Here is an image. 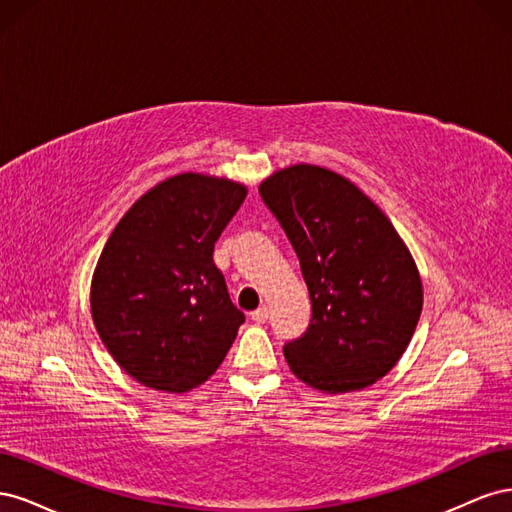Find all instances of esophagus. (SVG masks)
I'll return each mask as SVG.
<instances>
[{"label": "esophagus", "instance_id": "34e87169", "mask_svg": "<svg viewBox=\"0 0 512 512\" xmlns=\"http://www.w3.org/2000/svg\"><path fill=\"white\" fill-rule=\"evenodd\" d=\"M252 320L258 322V324H265L269 320V307L267 305H260L258 309H254Z\"/></svg>", "mask_w": 512, "mask_h": 512}]
</instances>
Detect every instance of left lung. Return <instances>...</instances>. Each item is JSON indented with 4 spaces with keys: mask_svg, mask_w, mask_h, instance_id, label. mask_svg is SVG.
Here are the masks:
<instances>
[{
    "mask_svg": "<svg viewBox=\"0 0 512 512\" xmlns=\"http://www.w3.org/2000/svg\"><path fill=\"white\" fill-rule=\"evenodd\" d=\"M301 262L307 331L284 346L292 374L322 393L361 391L406 352L421 275L389 218L346 177L294 164L258 188Z\"/></svg>",
    "mask_w": 512,
    "mask_h": 512,
    "instance_id": "obj_1",
    "label": "left lung"
}]
</instances>
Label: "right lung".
Instances as JSON below:
<instances>
[{
	"instance_id": "1",
	"label": "right lung",
	"mask_w": 512,
	"mask_h": 512,
	"mask_svg": "<svg viewBox=\"0 0 512 512\" xmlns=\"http://www.w3.org/2000/svg\"><path fill=\"white\" fill-rule=\"evenodd\" d=\"M247 196L200 173L164 179L108 237L91 280V316L119 367L149 389L185 393L215 374L245 322L213 247Z\"/></svg>"
}]
</instances>
